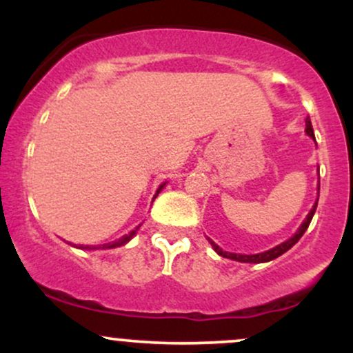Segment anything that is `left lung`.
Instances as JSON below:
<instances>
[{"label":"left lung","instance_id":"left-lung-1","mask_svg":"<svg viewBox=\"0 0 353 353\" xmlns=\"http://www.w3.org/2000/svg\"><path fill=\"white\" fill-rule=\"evenodd\" d=\"M305 125H307V128H305L307 134H309L310 137H314V129H312L310 117H307V119H305ZM314 139H315V137H314ZM319 189H320V185H319ZM317 202H319V199H317ZM317 202H315L314 209L310 210V212H309V216H307L305 221H303V224L301 225V229H299L297 232H295V236H294V237H290L289 241L282 242L281 245H277V247H274V249L267 250V252H262V254H254V255L230 254V252H224V250H222V249H219V245L214 244L212 241H210V244H212L214 250H216V252H217L219 255H222V257H225V259H232V261H237V262H250V264H261V262H269V261H274V259H277L279 255L285 254L287 250L290 249V247H294L295 244H297V242H299V239H301V237L303 236V232H305L307 228H309V224H310L312 217H314V214H315V209H317Z\"/></svg>","mask_w":353,"mask_h":353}]
</instances>
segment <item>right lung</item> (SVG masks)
Instances as JSON below:
<instances>
[{
	"label": "right lung",
	"mask_w": 353,
	"mask_h": 353,
	"mask_svg": "<svg viewBox=\"0 0 353 353\" xmlns=\"http://www.w3.org/2000/svg\"><path fill=\"white\" fill-rule=\"evenodd\" d=\"M161 189H163V185H161L159 190H161ZM159 190H157V194H159ZM157 194H156V196H157ZM137 229H139V228H137ZM137 229H136V230H137ZM136 230H132L131 234H128V236H124L123 239H119V241L111 242V244H104V245H103V249H112V247H117V245H123V244H125V242H128L129 239H131L132 236H134ZM88 249H89V247H88ZM92 249H94V247H92Z\"/></svg>",
	"instance_id": "add662e5"
}]
</instances>
